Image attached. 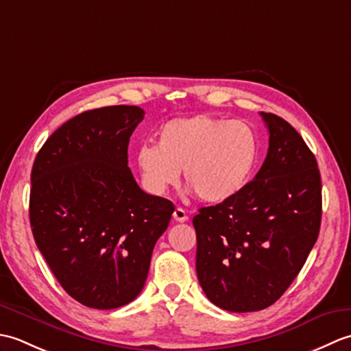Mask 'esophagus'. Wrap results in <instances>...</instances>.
<instances>
[{"instance_id": "obj_1", "label": "esophagus", "mask_w": 351, "mask_h": 351, "mask_svg": "<svg viewBox=\"0 0 351 351\" xmlns=\"http://www.w3.org/2000/svg\"><path fill=\"white\" fill-rule=\"evenodd\" d=\"M187 219H189V215H187V213H185V210H182V208L178 206L173 211V220L182 223V221H187Z\"/></svg>"}]
</instances>
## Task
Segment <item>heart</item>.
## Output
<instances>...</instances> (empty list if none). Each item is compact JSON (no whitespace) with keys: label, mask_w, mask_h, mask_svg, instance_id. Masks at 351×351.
I'll return each instance as SVG.
<instances>
[{"label":"heart","mask_w":351,"mask_h":351,"mask_svg":"<svg viewBox=\"0 0 351 351\" xmlns=\"http://www.w3.org/2000/svg\"><path fill=\"white\" fill-rule=\"evenodd\" d=\"M259 156V137L245 121L215 116L175 119L143 145L136 164L143 189L161 196L180 180L208 204L232 199L249 182Z\"/></svg>","instance_id":"heart-1"}]
</instances>
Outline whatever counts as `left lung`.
Returning a JSON list of instances; mask_svg holds the SVG:
<instances>
[{
	"instance_id": "obj_1",
	"label": "left lung",
	"mask_w": 351,
	"mask_h": 351,
	"mask_svg": "<svg viewBox=\"0 0 351 351\" xmlns=\"http://www.w3.org/2000/svg\"><path fill=\"white\" fill-rule=\"evenodd\" d=\"M268 152L232 199L200 208L196 271L215 306L261 311L280 299L306 263L322 225V178L314 154L282 117L261 113Z\"/></svg>"
}]
</instances>
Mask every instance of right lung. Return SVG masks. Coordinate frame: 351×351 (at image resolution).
<instances>
[{
  "label": "right lung",
  "mask_w": 351,
  "mask_h": 351,
  "mask_svg": "<svg viewBox=\"0 0 351 351\" xmlns=\"http://www.w3.org/2000/svg\"><path fill=\"white\" fill-rule=\"evenodd\" d=\"M143 117L136 106L84 111L51 134L33 164L34 241L63 289L87 308L136 299L175 211L141 190L128 167L130 137Z\"/></svg>",
  "instance_id": "right-lung-1"
}]
</instances>
